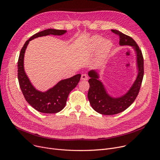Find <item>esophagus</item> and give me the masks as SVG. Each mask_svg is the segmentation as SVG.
Segmentation results:
<instances>
[{"label": "esophagus", "instance_id": "1", "mask_svg": "<svg viewBox=\"0 0 160 160\" xmlns=\"http://www.w3.org/2000/svg\"><path fill=\"white\" fill-rule=\"evenodd\" d=\"M81 79L82 80H87L88 79V77L87 76L86 74H82V77H81Z\"/></svg>", "mask_w": 160, "mask_h": 160}]
</instances>
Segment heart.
<instances>
[{"mask_svg":"<svg viewBox=\"0 0 160 160\" xmlns=\"http://www.w3.org/2000/svg\"><path fill=\"white\" fill-rule=\"evenodd\" d=\"M90 47L92 51H97L99 48L101 55H106L111 49L112 43L110 40L103 41V38L99 35L94 36L90 41Z\"/></svg>","mask_w":160,"mask_h":160,"instance_id":"1","label":"heart"}]
</instances>
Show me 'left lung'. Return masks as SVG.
<instances>
[{"instance_id": "1", "label": "left lung", "mask_w": 160, "mask_h": 160, "mask_svg": "<svg viewBox=\"0 0 160 160\" xmlns=\"http://www.w3.org/2000/svg\"><path fill=\"white\" fill-rule=\"evenodd\" d=\"M111 32L118 35L120 45H130L136 52L138 62V75L132 86L123 96L114 98L107 94L102 83L99 80V74L95 70L90 71L88 83L90 87L88 92V99L92 108L98 112L105 115H112L120 113L128 108L138 96L144 76V59L142 51L138 45L130 37L120 31L111 30Z\"/></svg>"}]
</instances>
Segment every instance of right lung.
I'll return each mask as SVG.
<instances>
[{
	"label": "right lung",
	"instance_id": "add662e5",
	"mask_svg": "<svg viewBox=\"0 0 160 160\" xmlns=\"http://www.w3.org/2000/svg\"><path fill=\"white\" fill-rule=\"evenodd\" d=\"M64 30L48 29L37 33L26 41L19 53L18 61V78L19 87L26 101L37 111L48 114L56 113L65 106L71 91L78 85L81 75L77 74L70 78L62 80L46 92H40L32 85L24 70V55L29 42L35 38L48 35H61Z\"/></svg>",
	"mask_w": 160,
	"mask_h": 160
}]
</instances>
